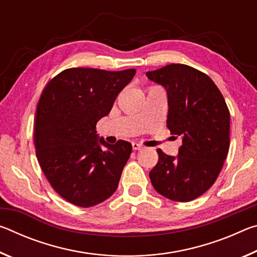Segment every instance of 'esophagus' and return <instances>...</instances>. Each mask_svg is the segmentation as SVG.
I'll use <instances>...</instances> for the list:
<instances>
[{
    "instance_id": "34e87169",
    "label": "esophagus",
    "mask_w": 257,
    "mask_h": 257,
    "mask_svg": "<svg viewBox=\"0 0 257 257\" xmlns=\"http://www.w3.org/2000/svg\"><path fill=\"white\" fill-rule=\"evenodd\" d=\"M142 149H143V146L141 144H138V143H133V150L134 151H139Z\"/></svg>"
}]
</instances>
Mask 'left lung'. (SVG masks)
<instances>
[{"mask_svg":"<svg viewBox=\"0 0 257 257\" xmlns=\"http://www.w3.org/2000/svg\"><path fill=\"white\" fill-rule=\"evenodd\" d=\"M146 76L167 90V125L182 139L177 156L158 150L151 182L171 201H193L214 184L223 167L230 145L229 108L211 78L195 68L173 63Z\"/></svg>","mask_w":257,"mask_h":257,"instance_id":"8db88e82","label":"left lung"}]
</instances>
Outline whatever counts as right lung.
I'll return each instance as SVG.
<instances>
[{
  "label": "right lung",
  "instance_id": "obj_1",
  "mask_svg": "<svg viewBox=\"0 0 257 257\" xmlns=\"http://www.w3.org/2000/svg\"><path fill=\"white\" fill-rule=\"evenodd\" d=\"M135 73L70 68L43 90L34 122L36 156L53 189L73 205H97L118 188L133 146L107 144L98 138L96 123Z\"/></svg>",
  "mask_w": 257,
  "mask_h": 257
}]
</instances>
